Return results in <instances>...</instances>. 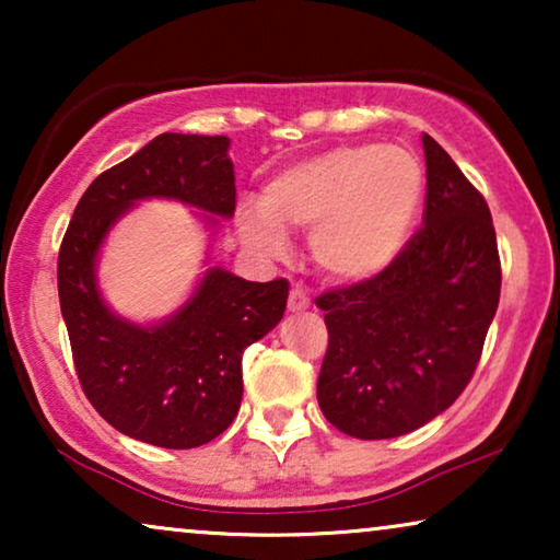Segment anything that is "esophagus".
Wrapping results in <instances>:
<instances>
[{"label": "esophagus", "instance_id": "obj_1", "mask_svg": "<svg viewBox=\"0 0 560 560\" xmlns=\"http://www.w3.org/2000/svg\"><path fill=\"white\" fill-rule=\"evenodd\" d=\"M288 308H290V311H305V308H308V295H305L303 288H293V290H290Z\"/></svg>", "mask_w": 560, "mask_h": 560}]
</instances>
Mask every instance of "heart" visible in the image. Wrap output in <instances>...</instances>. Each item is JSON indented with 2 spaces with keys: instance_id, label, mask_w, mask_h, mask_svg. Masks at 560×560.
<instances>
[{
  "instance_id": "obj_1",
  "label": "heart",
  "mask_w": 560,
  "mask_h": 560,
  "mask_svg": "<svg viewBox=\"0 0 560 560\" xmlns=\"http://www.w3.org/2000/svg\"><path fill=\"white\" fill-rule=\"evenodd\" d=\"M423 201V167L400 148L341 144L280 171L259 211L236 217L242 242L280 257L282 232H311V252L336 280H370L400 255Z\"/></svg>"
}]
</instances>
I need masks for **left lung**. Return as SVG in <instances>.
Listing matches in <instances>:
<instances>
[{
  "label": "left lung",
  "mask_w": 560,
  "mask_h": 560,
  "mask_svg": "<svg viewBox=\"0 0 560 560\" xmlns=\"http://www.w3.org/2000/svg\"><path fill=\"white\" fill-rule=\"evenodd\" d=\"M423 224L370 280L316 298L328 349L318 405L341 433L395 439L456 402L477 370L500 303L492 213L433 137L423 135Z\"/></svg>",
  "instance_id": "8db88e82"
}]
</instances>
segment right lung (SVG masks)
Listing matches in <instances>:
<instances>
[{
  "mask_svg": "<svg viewBox=\"0 0 560 560\" xmlns=\"http://www.w3.org/2000/svg\"><path fill=\"white\" fill-rule=\"evenodd\" d=\"M226 137L165 132L104 171L75 206L58 252V295L83 395L106 423L163 448L226 431L242 402V354L280 324L288 280L249 282L211 267L178 316L155 328L112 316L94 280L98 244L140 198H175L213 217L236 209Z\"/></svg>",
  "mask_w": 560,
  "mask_h": 560,
  "instance_id": "add662e5",
  "label": "right lung"
}]
</instances>
